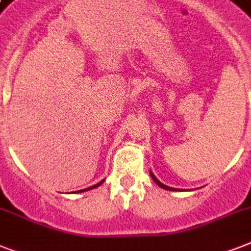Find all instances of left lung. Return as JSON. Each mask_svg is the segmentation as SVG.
<instances>
[{
    "label": "left lung",
    "instance_id": "obj_1",
    "mask_svg": "<svg viewBox=\"0 0 251 251\" xmlns=\"http://www.w3.org/2000/svg\"><path fill=\"white\" fill-rule=\"evenodd\" d=\"M150 175H151V177H152V179H153V181H155V182H156L157 185H159V186L161 187V189H165V190H177V189H173V187L165 186L164 183H161L160 181H159V179H157L156 177H155V176H153V173H152V172H150Z\"/></svg>",
    "mask_w": 251,
    "mask_h": 251
}]
</instances>
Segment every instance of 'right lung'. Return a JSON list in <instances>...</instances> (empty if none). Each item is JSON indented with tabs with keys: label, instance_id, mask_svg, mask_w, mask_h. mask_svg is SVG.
I'll return each instance as SVG.
<instances>
[{
	"label": "right lung",
	"instance_id": "1",
	"mask_svg": "<svg viewBox=\"0 0 251 251\" xmlns=\"http://www.w3.org/2000/svg\"><path fill=\"white\" fill-rule=\"evenodd\" d=\"M102 182H104V179H102V181H100V182H99V183H96V185H94V186H91V187H87V189H83V190H79V191H78V193H80V191L91 190V189H94V187H98V186H100V185H101ZM75 193H76V191H75Z\"/></svg>",
	"mask_w": 251,
	"mask_h": 251
}]
</instances>
